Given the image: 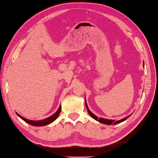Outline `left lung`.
I'll use <instances>...</instances> for the list:
<instances>
[{"label":"left lung","instance_id":"1","mask_svg":"<svg viewBox=\"0 0 158 158\" xmlns=\"http://www.w3.org/2000/svg\"><path fill=\"white\" fill-rule=\"evenodd\" d=\"M85 105H86V109H87V110H88V113L90 114V116H91L92 118H93L94 119H95L96 121H98V122H100V123H101L105 124V125H115V124L120 123L125 121L127 118H129V117L131 116V114L128 115V116L127 117L122 118V119H121V120L117 121H115V120H112V119H106V118H101V117L98 118L97 116H96L95 114H94L93 113H92L91 112V111L89 110V109H88V105H87V103H86V98H85Z\"/></svg>","mask_w":158,"mask_h":158}]
</instances>
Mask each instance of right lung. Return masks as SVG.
Returning a JSON list of instances; mask_svg holds the SVG:
<instances>
[{"label":"right lung","mask_w":158,"mask_h":158,"mask_svg":"<svg viewBox=\"0 0 158 158\" xmlns=\"http://www.w3.org/2000/svg\"><path fill=\"white\" fill-rule=\"evenodd\" d=\"M61 109V105L60 106L59 109H57V110L56 112L53 114L52 116H50L49 117L46 118L45 119H43V120H39V121H32V120H29V119H27L24 117H23L22 116H21L20 114H19L17 113H16V114L18 115V116L20 117L21 119H23L24 121H25L26 123H27L33 125V126H36V127H41V126H45V125H49L50 123H52V122L54 121L57 118V117L59 116V114L60 113V111Z\"/></svg>","instance_id":"right-lung-1"}]
</instances>
